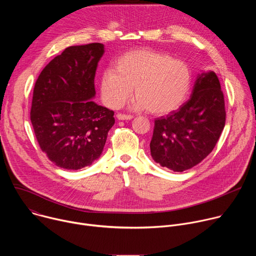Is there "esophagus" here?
<instances>
[{"instance_id":"1","label":"esophagus","mask_w":256,"mask_h":256,"mask_svg":"<svg viewBox=\"0 0 256 256\" xmlns=\"http://www.w3.org/2000/svg\"><path fill=\"white\" fill-rule=\"evenodd\" d=\"M116 118H118V120H132V118H134L132 116H126V114H116Z\"/></svg>"}]
</instances>
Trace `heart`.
Wrapping results in <instances>:
<instances>
[{
	"instance_id": "1",
	"label": "heart",
	"mask_w": 256,
	"mask_h": 256,
	"mask_svg": "<svg viewBox=\"0 0 256 256\" xmlns=\"http://www.w3.org/2000/svg\"><path fill=\"white\" fill-rule=\"evenodd\" d=\"M192 85L190 70L184 62L152 50L128 52L106 70L100 79V93L112 108L122 106L132 94L136 98L132 107L164 116L179 108L186 101Z\"/></svg>"
}]
</instances>
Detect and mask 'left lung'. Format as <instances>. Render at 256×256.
Masks as SVG:
<instances>
[{"mask_svg": "<svg viewBox=\"0 0 256 256\" xmlns=\"http://www.w3.org/2000/svg\"><path fill=\"white\" fill-rule=\"evenodd\" d=\"M226 120L225 101L216 72L202 70L188 101L155 120L150 142L156 163L182 172L200 163L214 148Z\"/></svg>", "mask_w": 256, "mask_h": 256, "instance_id": "left-lung-1", "label": "left lung"}]
</instances>
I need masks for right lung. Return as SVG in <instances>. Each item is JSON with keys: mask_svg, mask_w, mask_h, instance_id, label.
<instances>
[{"mask_svg": "<svg viewBox=\"0 0 256 256\" xmlns=\"http://www.w3.org/2000/svg\"><path fill=\"white\" fill-rule=\"evenodd\" d=\"M102 44L66 48L35 83L30 120L42 152L56 166L78 170L102 154L114 112L95 103Z\"/></svg>", "mask_w": 256, "mask_h": 256, "instance_id": "obj_1", "label": "right lung"}]
</instances>
